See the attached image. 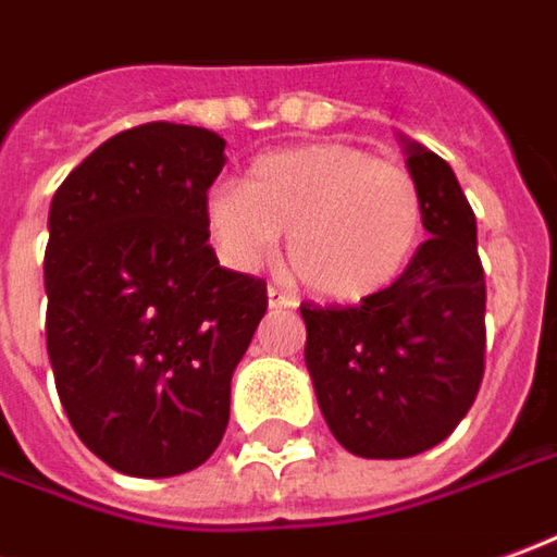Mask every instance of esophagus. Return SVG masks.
<instances>
[{
  "label": "esophagus",
  "instance_id": "1",
  "mask_svg": "<svg viewBox=\"0 0 557 557\" xmlns=\"http://www.w3.org/2000/svg\"><path fill=\"white\" fill-rule=\"evenodd\" d=\"M267 302H270V309H294L297 306V300L290 294H285V290H278V287L267 290Z\"/></svg>",
  "mask_w": 557,
  "mask_h": 557
}]
</instances>
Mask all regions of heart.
Segmentation results:
<instances>
[{"mask_svg": "<svg viewBox=\"0 0 557 557\" xmlns=\"http://www.w3.org/2000/svg\"><path fill=\"white\" fill-rule=\"evenodd\" d=\"M206 227L233 270L255 272L287 233V263L312 294L358 302L388 290L424 242V194L400 163L318 141L257 157L245 187L214 184Z\"/></svg>", "mask_w": 557, "mask_h": 557, "instance_id": "1", "label": "heart"}]
</instances>
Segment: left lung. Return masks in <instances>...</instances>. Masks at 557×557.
I'll use <instances>...</instances> for the list:
<instances>
[{"mask_svg":"<svg viewBox=\"0 0 557 557\" xmlns=\"http://www.w3.org/2000/svg\"><path fill=\"white\" fill-rule=\"evenodd\" d=\"M424 230L400 278L358 306L302 302L306 367L330 433L358 458H412L443 443L485 373V272L476 214L443 157L406 141Z\"/></svg>","mask_w":557,"mask_h":557,"instance_id":"8db88e82","label":"left lung"}]
</instances>
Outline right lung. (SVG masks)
<instances>
[{"instance_id": "obj_1", "label": "right lung", "mask_w": 557, "mask_h": 557, "mask_svg": "<svg viewBox=\"0 0 557 557\" xmlns=\"http://www.w3.org/2000/svg\"><path fill=\"white\" fill-rule=\"evenodd\" d=\"M224 145L202 126H133L51 199L53 382L81 443L126 476H178L212 458L230 379L267 312L263 278L224 270L209 245L202 206Z\"/></svg>"}]
</instances>
